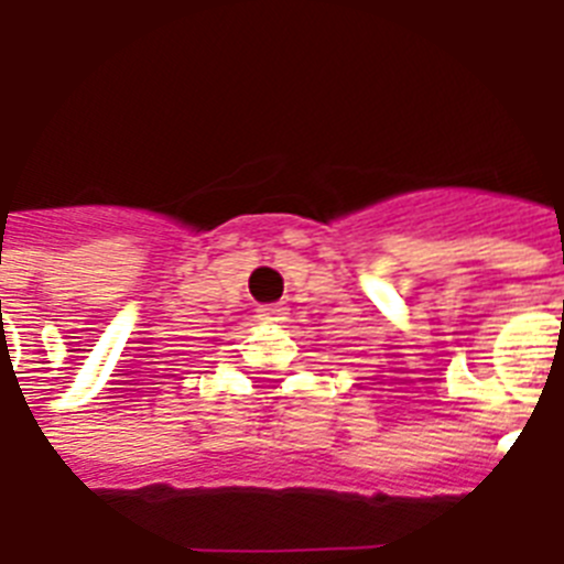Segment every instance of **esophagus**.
<instances>
[{"label":"esophagus","instance_id":"34e87169","mask_svg":"<svg viewBox=\"0 0 564 564\" xmlns=\"http://www.w3.org/2000/svg\"><path fill=\"white\" fill-rule=\"evenodd\" d=\"M258 318H260V322H269V324L286 322V306H281V304H263L258 310Z\"/></svg>","mask_w":564,"mask_h":564}]
</instances>
